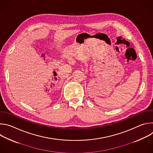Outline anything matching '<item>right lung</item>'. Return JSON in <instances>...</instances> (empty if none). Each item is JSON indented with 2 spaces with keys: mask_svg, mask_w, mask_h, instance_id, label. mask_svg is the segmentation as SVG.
<instances>
[{
  "mask_svg": "<svg viewBox=\"0 0 153 153\" xmlns=\"http://www.w3.org/2000/svg\"><path fill=\"white\" fill-rule=\"evenodd\" d=\"M54 73H56V72H54Z\"/></svg>",
  "mask_w": 153,
  "mask_h": 153,
  "instance_id": "right-lung-1",
  "label": "right lung"
}]
</instances>
